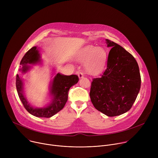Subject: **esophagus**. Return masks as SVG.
I'll list each match as a JSON object with an SVG mask.
<instances>
[{"instance_id":"obj_1","label":"esophagus","mask_w":158,"mask_h":158,"mask_svg":"<svg viewBox=\"0 0 158 158\" xmlns=\"http://www.w3.org/2000/svg\"><path fill=\"white\" fill-rule=\"evenodd\" d=\"M77 75H78V77H79V79H81V78H82V77H84V74H83V73H81V72L77 73Z\"/></svg>"}]
</instances>
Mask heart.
<instances>
[{"instance_id": "heart-1", "label": "heart", "mask_w": 158, "mask_h": 158, "mask_svg": "<svg viewBox=\"0 0 158 158\" xmlns=\"http://www.w3.org/2000/svg\"><path fill=\"white\" fill-rule=\"evenodd\" d=\"M76 58L79 62L85 63L84 69L89 75L97 76L104 70L108 54L103 48L88 45L78 52Z\"/></svg>"}]
</instances>
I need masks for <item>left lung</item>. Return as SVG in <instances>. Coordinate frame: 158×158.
<instances>
[{
  "instance_id": "8db88e82",
  "label": "left lung",
  "mask_w": 158,
  "mask_h": 158,
  "mask_svg": "<svg viewBox=\"0 0 158 158\" xmlns=\"http://www.w3.org/2000/svg\"><path fill=\"white\" fill-rule=\"evenodd\" d=\"M109 53L107 69L100 77L93 79L90 98L94 107L112 117L127 112L141 88V75L134 57L123 47L106 39Z\"/></svg>"
}]
</instances>
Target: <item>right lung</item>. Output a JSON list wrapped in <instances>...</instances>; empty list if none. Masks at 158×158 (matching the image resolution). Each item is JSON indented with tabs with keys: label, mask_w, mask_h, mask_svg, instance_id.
Listing matches in <instances>:
<instances>
[{
	"label": "right lung",
	"mask_w": 158,
	"mask_h": 158,
	"mask_svg": "<svg viewBox=\"0 0 158 158\" xmlns=\"http://www.w3.org/2000/svg\"><path fill=\"white\" fill-rule=\"evenodd\" d=\"M41 62L40 54L36 46L32 48L22 57L19 71L22 73H27L32 65ZM79 77L77 75L65 76L57 73L51 82L49 94L51 102L42 107H34L30 104L24 93V81L17 74L16 76V88L19 97L26 109L29 113L38 118H51L64 107L67 99L69 89L77 83Z\"/></svg>",
	"instance_id": "1"
}]
</instances>
